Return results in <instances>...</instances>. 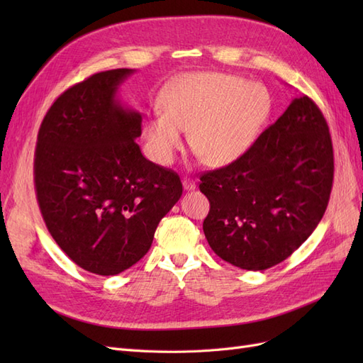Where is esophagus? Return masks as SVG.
<instances>
[{
    "mask_svg": "<svg viewBox=\"0 0 363 363\" xmlns=\"http://www.w3.org/2000/svg\"><path fill=\"white\" fill-rule=\"evenodd\" d=\"M183 188H184L186 191H194V189L196 188V183H195V180L191 179V177H184V179H183Z\"/></svg>",
    "mask_w": 363,
    "mask_h": 363,
    "instance_id": "esophagus-1",
    "label": "esophagus"
}]
</instances>
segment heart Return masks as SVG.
<instances>
[{"mask_svg":"<svg viewBox=\"0 0 363 363\" xmlns=\"http://www.w3.org/2000/svg\"><path fill=\"white\" fill-rule=\"evenodd\" d=\"M163 112L148 116L144 136L152 159L169 164L189 131L191 148L208 167L242 157L272 112V96L260 83L225 72L189 74L163 98Z\"/></svg>","mask_w":363,"mask_h":363,"instance_id":"heart-1","label":"heart"}]
</instances>
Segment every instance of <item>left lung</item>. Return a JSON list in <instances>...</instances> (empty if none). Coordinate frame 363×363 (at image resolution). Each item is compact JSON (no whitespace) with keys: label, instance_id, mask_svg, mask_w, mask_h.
<instances>
[{"label":"left lung","instance_id":"8db88e82","mask_svg":"<svg viewBox=\"0 0 363 363\" xmlns=\"http://www.w3.org/2000/svg\"><path fill=\"white\" fill-rule=\"evenodd\" d=\"M333 145L313 100L303 95L236 162L201 174L211 203L208 245L232 265L262 271L312 235L333 186Z\"/></svg>","mask_w":363,"mask_h":363}]
</instances>
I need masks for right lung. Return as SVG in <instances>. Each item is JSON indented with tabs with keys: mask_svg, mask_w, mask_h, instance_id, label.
<instances>
[{
	"mask_svg": "<svg viewBox=\"0 0 363 363\" xmlns=\"http://www.w3.org/2000/svg\"><path fill=\"white\" fill-rule=\"evenodd\" d=\"M133 69L91 75L65 91L43 118L35 189L50 235L74 263L115 276L147 255L183 186L177 172L142 156V116L116 100Z\"/></svg>",
	"mask_w": 363,
	"mask_h": 363,
	"instance_id": "obj_1",
	"label": "right lung"
}]
</instances>
